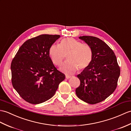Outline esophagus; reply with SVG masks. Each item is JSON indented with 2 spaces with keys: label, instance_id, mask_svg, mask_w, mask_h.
Listing matches in <instances>:
<instances>
[{
  "label": "esophagus",
  "instance_id": "obj_1",
  "mask_svg": "<svg viewBox=\"0 0 131 131\" xmlns=\"http://www.w3.org/2000/svg\"><path fill=\"white\" fill-rule=\"evenodd\" d=\"M71 78V76L70 75H66V79H69V78Z\"/></svg>",
  "mask_w": 131,
  "mask_h": 131
}]
</instances>
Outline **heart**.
I'll return each mask as SVG.
<instances>
[{
	"mask_svg": "<svg viewBox=\"0 0 131 131\" xmlns=\"http://www.w3.org/2000/svg\"><path fill=\"white\" fill-rule=\"evenodd\" d=\"M49 55L54 65L60 66L68 55L69 61L63 64L60 70L71 74L77 71H83L90 65L92 61L93 51L88 44L73 38H66L61 41L60 46L52 45L49 49Z\"/></svg>",
	"mask_w": 131,
	"mask_h": 131,
	"instance_id": "1",
	"label": "heart"
}]
</instances>
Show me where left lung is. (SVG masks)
<instances>
[{"label":"left lung","mask_w":131,"mask_h":131,"mask_svg":"<svg viewBox=\"0 0 131 131\" xmlns=\"http://www.w3.org/2000/svg\"><path fill=\"white\" fill-rule=\"evenodd\" d=\"M79 38L92 47V61L78 78L80 81L76 94L83 101L90 104L101 102L111 95L117 86L120 68L113 51L101 39L84 36Z\"/></svg>","instance_id":"left-lung-1"}]
</instances>
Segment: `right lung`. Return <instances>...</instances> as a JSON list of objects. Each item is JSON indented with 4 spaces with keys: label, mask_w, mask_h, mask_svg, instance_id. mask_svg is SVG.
Instances as JSON below:
<instances>
[{
    "label": "right lung",
    "mask_w": 131,
    "mask_h": 131,
    "mask_svg": "<svg viewBox=\"0 0 131 131\" xmlns=\"http://www.w3.org/2000/svg\"><path fill=\"white\" fill-rule=\"evenodd\" d=\"M60 35H41L21 46L11 63L12 83L22 98L31 104L52 97L65 78L53 64L49 49Z\"/></svg>",
    "instance_id": "obj_1"
}]
</instances>
